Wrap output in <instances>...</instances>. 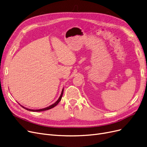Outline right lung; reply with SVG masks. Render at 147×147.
<instances>
[{
	"mask_svg": "<svg viewBox=\"0 0 147 147\" xmlns=\"http://www.w3.org/2000/svg\"><path fill=\"white\" fill-rule=\"evenodd\" d=\"M63 92V89H62L61 94V95H60L59 98H58V100H57L54 104H53V105H50V106H48V107H47L44 108V109H28V108L24 107V106H22V105H21V106L23 107L24 108V109H26V110H28V111H32V112H41V111H47V110L50 109H52V108L55 107L57 105H58V104L59 103V101L61 100V98H62V97Z\"/></svg>",
	"mask_w": 147,
	"mask_h": 147,
	"instance_id": "add662e5",
	"label": "right lung"
}]
</instances>
